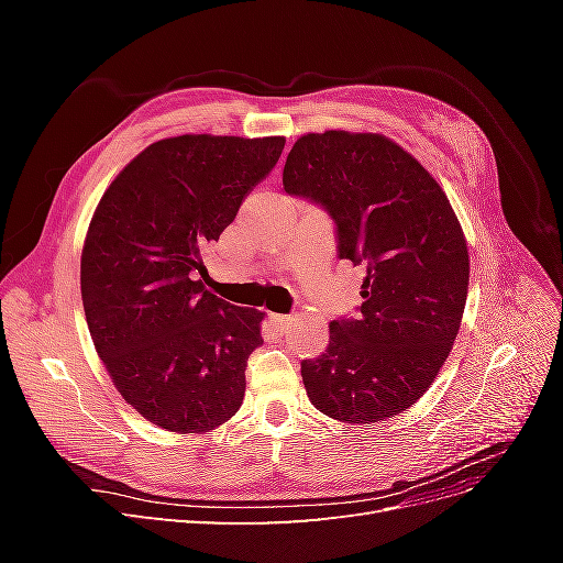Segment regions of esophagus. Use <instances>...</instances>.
<instances>
[{"label":"esophagus","instance_id":"1","mask_svg":"<svg viewBox=\"0 0 563 563\" xmlns=\"http://www.w3.org/2000/svg\"><path fill=\"white\" fill-rule=\"evenodd\" d=\"M269 319L275 321V327H277L279 331H286V329L294 323V317H291V314H272Z\"/></svg>","mask_w":563,"mask_h":563}]
</instances>
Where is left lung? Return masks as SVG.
Instances as JSON below:
<instances>
[{
    "instance_id": "8db88e82",
    "label": "left lung",
    "mask_w": 563,
    "mask_h": 563,
    "mask_svg": "<svg viewBox=\"0 0 563 563\" xmlns=\"http://www.w3.org/2000/svg\"><path fill=\"white\" fill-rule=\"evenodd\" d=\"M284 190L327 209L338 255L366 269L356 319L329 323V347L300 364L329 418L371 424L406 411L444 366L465 312L470 258L439 183L380 133L300 135Z\"/></svg>"
}]
</instances>
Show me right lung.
<instances>
[{
    "label": "right lung",
    "instance_id": "add662e5",
    "mask_svg": "<svg viewBox=\"0 0 563 563\" xmlns=\"http://www.w3.org/2000/svg\"><path fill=\"white\" fill-rule=\"evenodd\" d=\"M286 139L176 135L122 168L87 232L81 300L114 387L145 420L209 432L244 401L263 312L203 291L201 249L218 242Z\"/></svg>",
    "mask_w": 563,
    "mask_h": 563
}]
</instances>
